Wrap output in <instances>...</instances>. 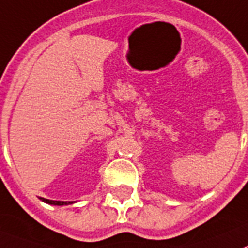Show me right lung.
I'll return each instance as SVG.
<instances>
[{
    "mask_svg": "<svg viewBox=\"0 0 248 248\" xmlns=\"http://www.w3.org/2000/svg\"><path fill=\"white\" fill-rule=\"evenodd\" d=\"M40 200H42V201L46 202V203H48V204H55V206H63V204L73 203L72 201H53V200L44 199V197H40Z\"/></svg>",
    "mask_w": 248,
    "mask_h": 248,
    "instance_id": "1",
    "label": "right lung"
}]
</instances>
